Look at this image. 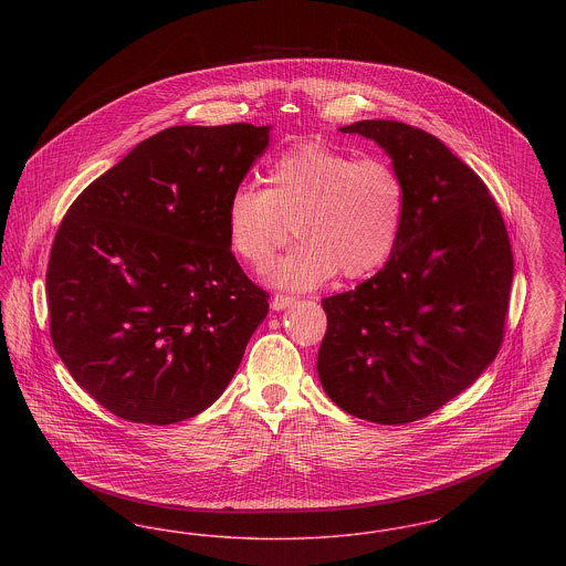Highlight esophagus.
Segmentation results:
<instances>
[{
	"label": "esophagus",
	"mask_w": 566,
	"mask_h": 566,
	"mask_svg": "<svg viewBox=\"0 0 566 566\" xmlns=\"http://www.w3.org/2000/svg\"><path fill=\"white\" fill-rule=\"evenodd\" d=\"M293 303H295L293 296L275 295L271 298V307H273L275 312H282V310H286L289 305H293Z\"/></svg>",
	"instance_id": "esophagus-1"
}]
</instances>
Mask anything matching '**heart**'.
I'll return each instance as SVG.
<instances>
[{
	"label": "heart",
	"mask_w": 566,
	"mask_h": 566,
	"mask_svg": "<svg viewBox=\"0 0 566 566\" xmlns=\"http://www.w3.org/2000/svg\"><path fill=\"white\" fill-rule=\"evenodd\" d=\"M268 189L242 185L224 218L231 252L256 271L273 263L295 227L298 245L271 271L286 291L318 289L339 271L358 280L395 252L405 220V185L390 163L356 159L321 139L280 153L268 167Z\"/></svg>",
	"instance_id": "heart-1"
}]
</instances>
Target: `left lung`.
Returning a JSON list of instances; mask_svg holds the SVG:
<instances>
[{
	"label": "left lung",
	"mask_w": 566,
	"mask_h": 566,
	"mask_svg": "<svg viewBox=\"0 0 566 566\" xmlns=\"http://www.w3.org/2000/svg\"><path fill=\"white\" fill-rule=\"evenodd\" d=\"M342 134L374 139L405 185L395 252L354 291L323 298L318 377L328 399L377 424L424 418L499 354L510 307L507 229L478 174L434 135L397 120Z\"/></svg>",
	"instance_id": "8db88e82"
}]
</instances>
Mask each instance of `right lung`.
<instances>
[{
    "label": "right lung",
    "instance_id": "right-lung-1",
    "mask_svg": "<svg viewBox=\"0 0 566 566\" xmlns=\"http://www.w3.org/2000/svg\"><path fill=\"white\" fill-rule=\"evenodd\" d=\"M270 125L169 127L82 190L54 238V350L114 416L174 424L214 403L270 312L224 208Z\"/></svg>",
    "mask_w": 566,
    "mask_h": 566
}]
</instances>
